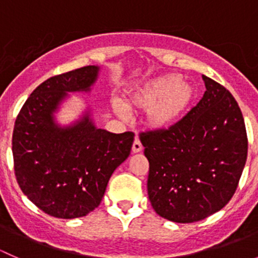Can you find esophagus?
Here are the masks:
<instances>
[{
  "instance_id": "1",
  "label": "esophagus",
  "mask_w": 258,
  "mask_h": 258,
  "mask_svg": "<svg viewBox=\"0 0 258 258\" xmlns=\"http://www.w3.org/2000/svg\"><path fill=\"white\" fill-rule=\"evenodd\" d=\"M141 151H142V144L139 140V137H136L134 141V145H132V152L137 153V152H141Z\"/></svg>"
}]
</instances>
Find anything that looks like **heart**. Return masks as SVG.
Here are the masks:
<instances>
[{
  "instance_id": "b5f03b06",
  "label": "heart",
  "mask_w": 258,
  "mask_h": 258,
  "mask_svg": "<svg viewBox=\"0 0 258 258\" xmlns=\"http://www.w3.org/2000/svg\"><path fill=\"white\" fill-rule=\"evenodd\" d=\"M196 90L178 75L170 74L155 77L137 86L124 100L130 110H146V121L153 128L165 130L176 124L191 108ZM121 103L113 108L119 116L127 114Z\"/></svg>"
}]
</instances>
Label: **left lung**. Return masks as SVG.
Instances as JSON below:
<instances>
[{
  "mask_svg": "<svg viewBox=\"0 0 258 258\" xmlns=\"http://www.w3.org/2000/svg\"><path fill=\"white\" fill-rule=\"evenodd\" d=\"M204 97L167 130L140 134L150 163L147 192L157 215L177 223L209 217L228 204L247 158V134L235 97L204 76Z\"/></svg>",
  "mask_w": 258,
  "mask_h": 258,
  "instance_id": "8db88e82",
  "label": "left lung"
}]
</instances>
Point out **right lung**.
Here are the masks:
<instances>
[{"instance_id": "right-lung-1", "label": "right lung", "mask_w": 258, "mask_h": 258, "mask_svg": "<svg viewBox=\"0 0 258 258\" xmlns=\"http://www.w3.org/2000/svg\"><path fill=\"white\" fill-rule=\"evenodd\" d=\"M98 71V66H86L46 80L31 93L15 122L12 153L18 186L53 217L70 220L95 210L113 171L131 152L134 132L97 128L88 112L71 126L54 121L67 92H88Z\"/></svg>"}]
</instances>
